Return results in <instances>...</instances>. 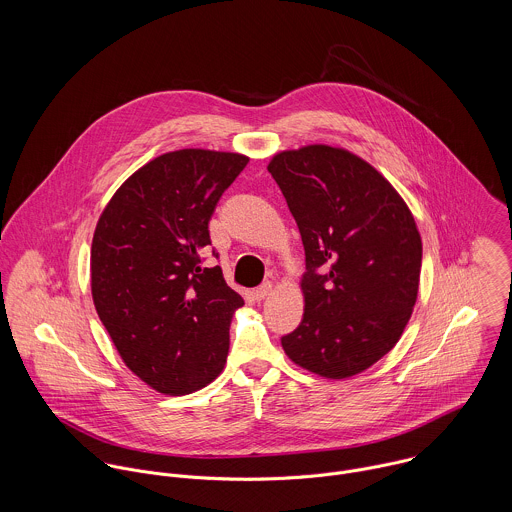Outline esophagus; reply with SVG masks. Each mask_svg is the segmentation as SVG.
Listing matches in <instances>:
<instances>
[{
    "instance_id": "1",
    "label": "esophagus",
    "mask_w": 512,
    "mask_h": 512,
    "mask_svg": "<svg viewBox=\"0 0 512 512\" xmlns=\"http://www.w3.org/2000/svg\"><path fill=\"white\" fill-rule=\"evenodd\" d=\"M272 292H274V284H272V282H266V284H262L258 290L252 292V297H254V301H262V299H266Z\"/></svg>"
}]
</instances>
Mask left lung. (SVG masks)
Wrapping results in <instances>:
<instances>
[{"mask_svg": "<svg viewBox=\"0 0 512 512\" xmlns=\"http://www.w3.org/2000/svg\"><path fill=\"white\" fill-rule=\"evenodd\" d=\"M282 189L305 248L303 319L282 347L295 365L347 378L382 359L412 315L422 238L396 189L355 153L305 146L276 153Z\"/></svg>", "mask_w": 512, "mask_h": 512, "instance_id": "1", "label": "left lung"}]
</instances>
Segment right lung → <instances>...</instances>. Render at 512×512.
Wrapping results in <instances>:
<instances>
[{
	"label": "right lung",
	"instance_id": "right-lung-1",
	"mask_svg": "<svg viewBox=\"0 0 512 512\" xmlns=\"http://www.w3.org/2000/svg\"><path fill=\"white\" fill-rule=\"evenodd\" d=\"M246 163L228 151L163 153L124 181L96 224L94 307L124 363L157 392L201 390L226 363L244 299L201 254L215 207Z\"/></svg>",
	"mask_w": 512,
	"mask_h": 512
}]
</instances>
